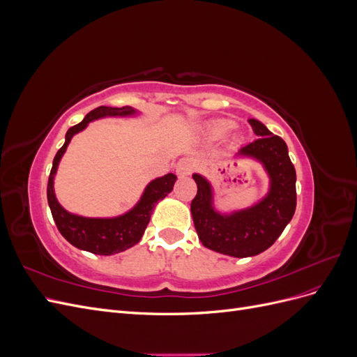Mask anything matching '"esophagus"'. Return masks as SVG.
Masks as SVG:
<instances>
[{
	"label": "esophagus",
	"mask_w": 357,
	"mask_h": 357,
	"mask_svg": "<svg viewBox=\"0 0 357 357\" xmlns=\"http://www.w3.org/2000/svg\"><path fill=\"white\" fill-rule=\"evenodd\" d=\"M192 169H193V164H192V160L188 159V158H181L176 165V172L180 177L189 176Z\"/></svg>",
	"instance_id": "obj_1"
}]
</instances>
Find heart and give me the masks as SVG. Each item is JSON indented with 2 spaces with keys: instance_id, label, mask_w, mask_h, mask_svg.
<instances>
[{
  "instance_id": "b5f03b06",
  "label": "heart",
  "mask_w": 357,
  "mask_h": 357,
  "mask_svg": "<svg viewBox=\"0 0 357 357\" xmlns=\"http://www.w3.org/2000/svg\"><path fill=\"white\" fill-rule=\"evenodd\" d=\"M231 129H232V125L229 122H219V123H215L213 126L211 137L215 138V139L223 138V137H226V135L231 132Z\"/></svg>"
}]
</instances>
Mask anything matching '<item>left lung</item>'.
I'll return each instance as SVG.
<instances>
[{
    "label": "left lung",
    "instance_id": "8db88e82",
    "mask_svg": "<svg viewBox=\"0 0 357 357\" xmlns=\"http://www.w3.org/2000/svg\"><path fill=\"white\" fill-rule=\"evenodd\" d=\"M257 139L235 153L257 162L269 178L268 192L250 207L220 211L207 177L192 174L198 193L190 204L193 225L201 243L222 255L250 257L265 252L278 238L296 208V172L282 138L256 119H248Z\"/></svg>",
    "mask_w": 357,
    "mask_h": 357
}]
</instances>
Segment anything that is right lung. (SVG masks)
Instances as JSON below:
<instances>
[{
	"instance_id": "add662e5",
	"label": "right lung",
	"mask_w": 357,
	"mask_h": 357,
	"mask_svg": "<svg viewBox=\"0 0 357 357\" xmlns=\"http://www.w3.org/2000/svg\"><path fill=\"white\" fill-rule=\"evenodd\" d=\"M139 112L134 107H105L101 105L84 116L83 121L71 126L66 134V143L58 150L53 159L52 171L47 183V202L61 235L74 247L93 255L110 256L128 250L134 247L147 228L150 215L153 213L155 205L164 199L174 188L177 176L168 172V174L152 180L144 188V192L139 197L138 202L131 210L123 214L114 215V218H84L70 213L59 204L55 195V176L59 167V162L66 153V150L71 142V138L82 132L91 122L100 121L105 117H134Z\"/></svg>"
}]
</instances>
